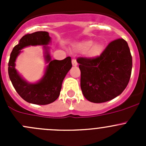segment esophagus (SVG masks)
<instances>
[{
	"label": "esophagus",
	"mask_w": 146,
	"mask_h": 146,
	"mask_svg": "<svg viewBox=\"0 0 146 146\" xmlns=\"http://www.w3.org/2000/svg\"><path fill=\"white\" fill-rule=\"evenodd\" d=\"M72 64H73V66H76L78 65V62L76 58H73L72 59Z\"/></svg>",
	"instance_id": "esophagus-1"
}]
</instances>
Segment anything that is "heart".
<instances>
[{
	"label": "heart",
	"mask_w": 146,
	"mask_h": 146,
	"mask_svg": "<svg viewBox=\"0 0 146 146\" xmlns=\"http://www.w3.org/2000/svg\"><path fill=\"white\" fill-rule=\"evenodd\" d=\"M92 40H84L78 42L76 45V51L80 53L88 51V54L90 57H96L100 56L103 51V46L100 43L93 44Z\"/></svg>",
	"instance_id": "b5f03b06"
}]
</instances>
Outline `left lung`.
<instances>
[{"label":"left lung","mask_w":146,"mask_h":146,"mask_svg":"<svg viewBox=\"0 0 146 146\" xmlns=\"http://www.w3.org/2000/svg\"><path fill=\"white\" fill-rule=\"evenodd\" d=\"M80 88L88 100L94 103L110 101L122 93L132 70V56L127 42L117 39L110 42L95 58H78Z\"/></svg>","instance_id":"obj_1"}]
</instances>
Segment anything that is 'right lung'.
<instances>
[{
  "label": "right lung",
  "mask_w": 146,
  "mask_h": 146,
  "mask_svg": "<svg viewBox=\"0 0 146 146\" xmlns=\"http://www.w3.org/2000/svg\"><path fill=\"white\" fill-rule=\"evenodd\" d=\"M51 37L47 32L27 34L20 39L19 44L13 48L8 62V75L13 87L20 97L29 103L45 104L53 102L58 98L62 82L68 72L72 67L71 58L64 60H51L47 44ZM44 45L46 62L49 63L42 78L36 84H29L25 81L15 69V61L20 50L29 45Z\"/></svg>",
  "instance_id": "1"
}]
</instances>
